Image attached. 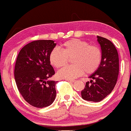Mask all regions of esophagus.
Returning <instances> with one entry per match:
<instances>
[{
	"label": "esophagus",
	"mask_w": 131,
	"mask_h": 131,
	"mask_svg": "<svg viewBox=\"0 0 131 131\" xmlns=\"http://www.w3.org/2000/svg\"><path fill=\"white\" fill-rule=\"evenodd\" d=\"M66 81H68V82H74V80H70V79H66Z\"/></svg>",
	"instance_id": "34e87169"
}]
</instances>
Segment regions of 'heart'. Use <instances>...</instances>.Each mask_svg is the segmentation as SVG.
Segmentation results:
<instances>
[{
    "instance_id": "b5f03b06",
    "label": "heart",
    "mask_w": 131,
    "mask_h": 131,
    "mask_svg": "<svg viewBox=\"0 0 131 131\" xmlns=\"http://www.w3.org/2000/svg\"><path fill=\"white\" fill-rule=\"evenodd\" d=\"M61 50L55 48L49 55V61L56 69L67 65L68 58H71L74 65L67 66L58 72L59 78L72 79L86 74L96 72L102 60V52L96 46L90 45L85 41L72 39L67 41L60 46Z\"/></svg>"
}]
</instances>
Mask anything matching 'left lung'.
Instances as JSON below:
<instances>
[{"label":"left lung","instance_id":"left-lung-1","mask_svg":"<svg viewBox=\"0 0 131 131\" xmlns=\"http://www.w3.org/2000/svg\"><path fill=\"white\" fill-rule=\"evenodd\" d=\"M101 47L102 60L97 70L89 76L90 81L86 82L81 91L83 99L98 102L106 97L113 90L119 72V59L117 50L111 41L97 36Z\"/></svg>","mask_w":131,"mask_h":131}]
</instances>
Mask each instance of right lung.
Here are the masks:
<instances>
[{"mask_svg":"<svg viewBox=\"0 0 131 131\" xmlns=\"http://www.w3.org/2000/svg\"><path fill=\"white\" fill-rule=\"evenodd\" d=\"M56 45L53 40L34 41L25 46L17 58V86L25 101L37 108L49 106L56 97L57 81L48 79L55 74L49 55Z\"/></svg>","mask_w":131,"mask_h":131,"instance_id":"right-lung-1","label":"right lung"}]
</instances>
